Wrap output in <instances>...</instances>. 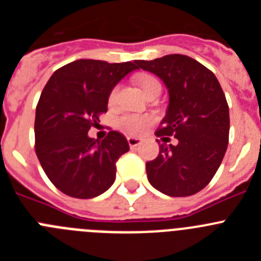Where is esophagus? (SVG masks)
Masks as SVG:
<instances>
[{
  "mask_svg": "<svg viewBox=\"0 0 261 261\" xmlns=\"http://www.w3.org/2000/svg\"><path fill=\"white\" fill-rule=\"evenodd\" d=\"M142 142L141 138H137V137H128V144L130 147H137L140 146Z\"/></svg>",
  "mask_w": 261,
  "mask_h": 261,
  "instance_id": "34e87169",
  "label": "esophagus"
}]
</instances>
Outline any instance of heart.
Returning a JSON list of instances; mask_svg holds the SVG:
<instances>
[{
	"label": "heart",
	"instance_id": "heart-1",
	"mask_svg": "<svg viewBox=\"0 0 261 261\" xmlns=\"http://www.w3.org/2000/svg\"><path fill=\"white\" fill-rule=\"evenodd\" d=\"M140 87L145 93H147L149 90L154 89V87H161L158 81L154 77H144L140 81ZM115 96H116V90H112V93L110 94L108 98V103L112 105L115 102ZM151 123V117L147 115H123L117 120V126H119L123 132L128 133V135H141L145 129L149 126Z\"/></svg>",
	"mask_w": 261,
	"mask_h": 261
}]
</instances>
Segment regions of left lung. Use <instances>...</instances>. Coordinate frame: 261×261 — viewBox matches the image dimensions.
Segmentation results:
<instances>
[{
	"mask_svg": "<svg viewBox=\"0 0 261 261\" xmlns=\"http://www.w3.org/2000/svg\"><path fill=\"white\" fill-rule=\"evenodd\" d=\"M137 65L162 80L168 90L166 116L155 132L163 144L146 163L147 180L159 192L184 197L208 186L229 144V106L216 75L184 55H167ZM168 135L178 140L167 145ZM158 141V140H156Z\"/></svg>",
	"mask_w": 261,
	"mask_h": 261,
	"instance_id": "obj_1",
	"label": "left lung"
}]
</instances>
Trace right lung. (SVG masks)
Returning a JSON list of instances; mask_svg holds the SVG:
<instances>
[{"label": "right lung", "instance_id": "1", "mask_svg": "<svg viewBox=\"0 0 261 261\" xmlns=\"http://www.w3.org/2000/svg\"><path fill=\"white\" fill-rule=\"evenodd\" d=\"M137 69V61L77 60L50 75L36 107L35 150L49 180L65 195L93 199L114 184L117 159L129 150L126 138L111 130L99 141L87 132L107 112L114 87Z\"/></svg>", "mask_w": 261, "mask_h": 261}]
</instances>
